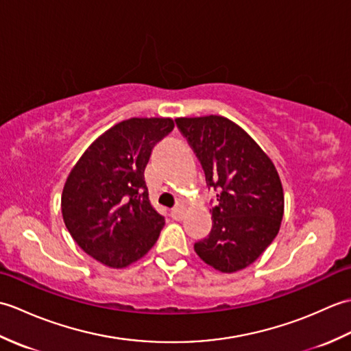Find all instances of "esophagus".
Instances as JSON below:
<instances>
[{
	"label": "esophagus",
	"mask_w": 351,
	"mask_h": 351,
	"mask_svg": "<svg viewBox=\"0 0 351 351\" xmlns=\"http://www.w3.org/2000/svg\"><path fill=\"white\" fill-rule=\"evenodd\" d=\"M170 215H171V219H175V220H181L182 219V215H184V211H182V208H173V210H171V213H170Z\"/></svg>",
	"instance_id": "1"
}]
</instances>
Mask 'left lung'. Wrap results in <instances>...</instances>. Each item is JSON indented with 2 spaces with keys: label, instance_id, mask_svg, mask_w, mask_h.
Segmentation results:
<instances>
[{
  "label": "left lung",
  "instance_id": "1",
  "mask_svg": "<svg viewBox=\"0 0 351 351\" xmlns=\"http://www.w3.org/2000/svg\"><path fill=\"white\" fill-rule=\"evenodd\" d=\"M175 122L204 169L208 189L217 191L211 232L195 250L221 273L243 270L279 232L283 190L278 170L255 140L226 117Z\"/></svg>",
  "mask_w": 351,
  "mask_h": 351
}]
</instances>
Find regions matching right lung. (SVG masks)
Instances as JSON below:
<instances>
[{"instance_id": "obj_1", "label": "right lung", "mask_w": 351, "mask_h": 351, "mask_svg": "<svg viewBox=\"0 0 351 351\" xmlns=\"http://www.w3.org/2000/svg\"><path fill=\"white\" fill-rule=\"evenodd\" d=\"M169 117H132L93 141L66 180L64 225L101 264L123 268L145 256L164 217L149 202L145 169L154 146L173 130Z\"/></svg>"}]
</instances>
